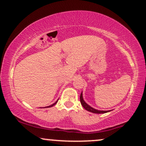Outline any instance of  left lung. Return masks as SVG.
<instances>
[{"instance_id":"8db88e82","label":"left lung","mask_w":146,"mask_h":146,"mask_svg":"<svg viewBox=\"0 0 146 146\" xmlns=\"http://www.w3.org/2000/svg\"><path fill=\"white\" fill-rule=\"evenodd\" d=\"M80 102H81L82 106L84 108V109H86L88 111H90V112L95 113H106V112H108V111H110V110L109 111L98 110H96L94 108H92L91 106H90L89 105H88L84 101L83 97H82V93H81L80 98Z\"/></svg>"}]
</instances>
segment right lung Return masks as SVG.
<instances>
[{"label":"right lung","mask_w":146,"mask_h":146,"mask_svg":"<svg viewBox=\"0 0 146 146\" xmlns=\"http://www.w3.org/2000/svg\"><path fill=\"white\" fill-rule=\"evenodd\" d=\"M57 102H58V100L56 101V102L55 103H54L53 104H52V105H50V106H47L48 108H50V107H52L53 106H54L55 104H56L57 103Z\"/></svg>","instance_id":"obj_1"}]
</instances>
